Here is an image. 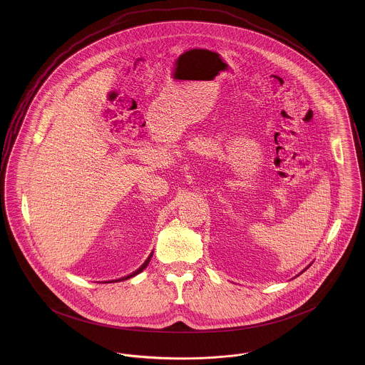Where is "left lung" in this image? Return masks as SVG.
<instances>
[{
    "label": "left lung",
    "mask_w": 365,
    "mask_h": 365,
    "mask_svg": "<svg viewBox=\"0 0 365 365\" xmlns=\"http://www.w3.org/2000/svg\"><path fill=\"white\" fill-rule=\"evenodd\" d=\"M309 265H311V264H309ZM309 265H308V267H309ZM308 267H307V268H305V269H308ZM305 269H304V271H305ZM304 271H302V272H304ZM302 272H301V274H302Z\"/></svg>",
    "instance_id": "obj_1"
}]
</instances>
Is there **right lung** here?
Instances as JSON below:
<instances>
[{"label": "right lung", "mask_w": 365, "mask_h": 365, "mask_svg": "<svg viewBox=\"0 0 365 365\" xmlns=\"http://www.w3.org/2000/svg\"><path fill=\"white\" fill-rule=\"evenodd\" d=\"M152 256H153V253H150V256L146 259V261L139 267L138 269L135 271V272H133V274H130V275H127V277H124V278L116 279V280H109V282H105V283H112V282H120V280H127V279L133 278V277H135V275H138L139 272H142L146 267H148V264H149V261L152 259Z\"/></svg>", "instance_id": "add662e5"}]
</instances>
